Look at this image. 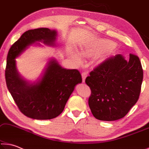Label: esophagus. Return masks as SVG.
Returning a JSON list of instances; mask_svg holds the SVG:
<instances>
[{"label": "esophagus", "mask_w": 149, "mask_h": 149, "mask_svg": "<svg viewBox=\"0 0 149 149\" xmlns=\"http://www.w3.org/2000/svg\"><path fill=\"white\" fill-rule=\"evenodd\" d=\"M81 76H82V79H83V83H85V78H86V77L87 76V73H86V72H82Z\"/></svg>", "instance_id": "1"}]
</instances>
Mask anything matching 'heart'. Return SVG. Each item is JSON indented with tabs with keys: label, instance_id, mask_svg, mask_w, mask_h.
Returning <instances> with one entry per match:
<instances>
[{
	"label": "heart",
	"instance_id": "b5f03b06",
	"mask_svg": "<svg viewBox=\"0 0 149 149\" xmlns=\"http://www.w3.org/2000/svg\"><path fill=\"white\" fill-rule=\"evenodd\" d=\"M116 44L112 41H104L97 45H89L81 51L82 56L85 57H92L99 55L103 52L109 51L114 49Z\"/></svg>",
	"mask_w": 149,
	"mask_h": 149
}]
</instances>
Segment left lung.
Segmentation results:
<instances>
[{"mask_svg":"<svg viewBox=\"0 0 149 149\" xmlns=\"http://www.w3.org/2000/svg\"><path fill=\"white\" fill-rule=\"evenodd\" d=\"M143 79L140 60L130 54L109 57L90 72L85 79L91 95L89 106L93 115L102 121L121 119L137 102Z\"/></svg>","mask_w":149,"mask_h":149,"instance_id":"left-lung-1","label":"left lung"}]
</instances>
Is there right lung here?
<instances>
[{
  "instance_id": "obj_1",
  "label": "right lung",
  "mask_w": 149,
  "mask_h": 149,
  "mask_svg": "<svg viewBox=\"0 0 149 149\" xmlns=\"http://www.w3.org/2000/svg\"><path fill=\"white\" fill-rule=\"evenodd\" d=\"M56 37V30L49 28L28 30L12 45L7 56L5 70L7 87L22 114L33 119L50 120L59 116L75 85L82 82L77 70L63 68L54 58L49 60L37 82L29 83L19 74L16 58L37 42L54 46Z\"/></svg>"
}]
</instances>
